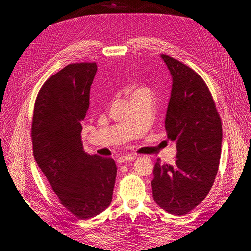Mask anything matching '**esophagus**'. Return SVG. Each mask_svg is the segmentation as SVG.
<instances>
[{
	"mask_svg": "<svg viewBox=\"0 0 251 251\" xmlns=\"http://www.w3.org/2000/svg\"><path fill=\"white\" fill-rule=\"evenodd\" d=\"M135 159H136L135 155H123V156L119 157V159H117V162H119V163H125V162L135 161Z\"/></svg>",
	"mask_w": 251,
	"mask_h": 251,
	"instance_id": "34e87169",
	"label": "esophagus"
}]
</instances>
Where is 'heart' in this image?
<instances>
[{
  "label": "heart",
  "instance_id": "obj_1",
  "mask_svg": "<svg viewBox=\"0 0 251 251\" xmlns=\"http://www.w3.org/2000/svg\"><path fill=\"white\" fill-rule=\"evenodd\" d=\"M146 90H148V89L143 88V87L132 86V87H129V88H128V90H127V93H128V96L131 98V97H134V96H137L138 94H140V93H142V92H146Z\"/></svg>",
  "mask_w": 251,
  "mask_h": 251
}]
</instances>
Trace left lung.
Returning a JSON list of instances; mask_svg holds the SVG:
<instances>
[{
  "label": "left lung",
  "mask_w": 251,
  "mask_h": 251,
  "mask_svg": "<svg viewBox=\"0 0 251 251\" xmlns=\"http://www.w3.org/2000/svg\"><path fill=\"white\" fill-rule=\"evenodd\" d=\"M173 79L165 117L168 139L176 142V163L154 165L151 182L156 204L183 216L209 193L219 167L222 126L212 96L199 74L173 57L161 55Z\"/></svg>",
  "instance_id": "left-lung-1"
}]
</instances>
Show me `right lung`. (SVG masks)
Returning <instances> with one entry per match:
<instances>
[{
	"label": "right lung",
	"mask_w": 251,
	"mask_h": 251,
	"mask_svg": "<svg viewBox=\"0 0 251 251\" xmlns=\"http://www.w3.org/2000/svg\"><path fill=\"white\" fill-rule=\"evenodd\" d=\"M97 72L95 62L71 63L50 76L37 94L32 120L33 155L61 204L89 219L112 201L114 159L85 153L82 121Z\"/></svg>",
	"instance_id": "add662e5"
}]
</instances>
